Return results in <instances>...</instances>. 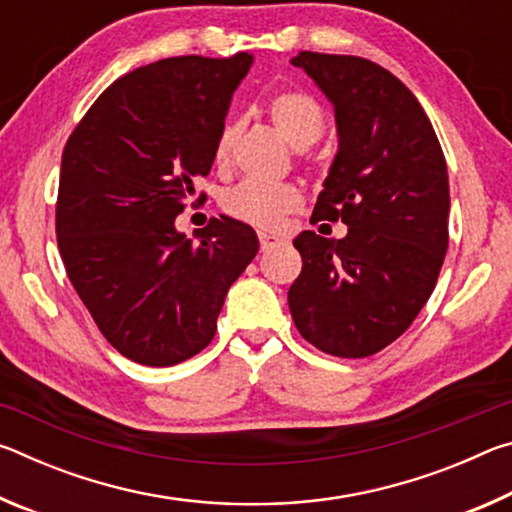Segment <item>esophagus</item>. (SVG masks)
Returning <instances> with one entry per match:
<instances>
[{
  "instance_id": "34e87169",
  "label": "esophagus",
  "mask_w": 512,
  "mask_h": 512,
  "mask_svg": "<svg viewBox=\"0 0 512 512\" xmlns=\"http://www.w3.org/2000/svg\"><path fill=\"white\" fill-rule=\"evenodd\" d=\"M282 244H287V241H284L280 235H273V232H259V248H262L264 253Z\"/></svg>"
}]
</instances>
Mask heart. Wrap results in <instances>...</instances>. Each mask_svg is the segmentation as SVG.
Here are the masks:
<instances>
[{
	"instance_id": "obj_1",
	"label": "heart",
	"mask_w": 512,
	"mask_h": 512,
	"mask_svg": "<svg viewBox=\"0 0 512 512\" xmlns=\"http://www.w3.org/2000/svg\"><path fill=\"white\" fill-rule=\"evenodd\" d=\"M268 115L273 119V126L277 128L284 140H287L293 149H307L314 142L320 140L325 131V117L318 103L302 92H280L275 94L268 103ZM241 133V121H228L221 128L219 137L214 144V164L219 169H228L232 162V151H235L237 137ZM223 210L235 219L255 225L262 230H275L280 228L282 221L289 214L300 210L302 205V192L291 183L280 185H262V183H241L232 187L228 194L223 196Z\"/></svg>"
}]
</instances>
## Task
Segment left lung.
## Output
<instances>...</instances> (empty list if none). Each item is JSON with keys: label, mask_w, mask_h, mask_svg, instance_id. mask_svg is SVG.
Segmentation results:
<instances>
[{"label": "left lung", "mask_w": 512, "mask_h": 512, "mask_svg": "<svg viewBox=\"0 0 512 512\" xmlns=\"http://www.w3.org/2000/svg\"><path fill=\"white\" fill-rule=\"evenodd\" d=\"M291 65L334 108L339 146L314 216L341 219L348 235L293 239L302 271L289 309L314 348L370 357L409 329L436 287L449 241L447 162L418 99L384 67L314 51Z\"/></svg>", "instance_id": "left-lung-1"}]
</instances>
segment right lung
<instances>
[{"label":"right lung","instance_id":"right-lung-1","mask_svg":"<svg viewBox=\"0 0 512 512\" xmlns=\"http://www.w3.org/2000/svg\"><path fill=\"white\" fill-rule=\"evenodd\" d=\"M250 67V54L144 65L112 83L65 144L60 257L101 334L142 366H176L207 348L228 289L259 250L255 230L225 214L198 239L176 228Z\"/></svg>","mask_w":512,"mask_h":512}]
</instances>
